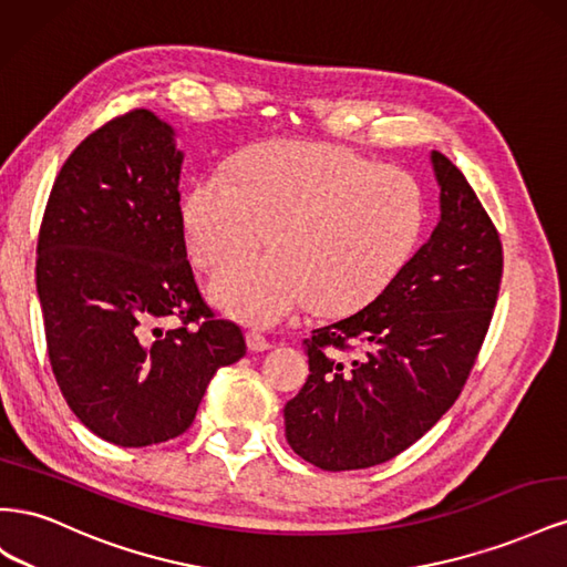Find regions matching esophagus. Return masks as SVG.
<instances>
[{"label":"esophagus","instance_id":"esophagus-1","mask_svg":"<svg viewBox=\"0 0 567 567\" xmlns=\"http://www.w3.org/2000/svg\"><path fill=\"white\" fill-rule=\"evenodd\" d=\"M248 348L252 350V352H265V350H269V348H274V342L262 333V331H250L248 333Z\"/></svg>","mask_w":567,"mask_h":567}]
</instances>
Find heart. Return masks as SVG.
<instances>
[{
    "instance_id": "1",
    "label": "heart",
    "mask_w": 567,
    "mask_h": 567,
    "mask_svg": "<svg viewBox=\"0 0 567 567\" xmlns=\"http://www.w3.org/2000/svg\"><path fill=\"white\" fill-rule=\"evenodd\" d=\"M425 221L419 182L357 153L312 142L257 148L205 175L184 203L186 244L205 271L262 248L213 286L248 323L271 326L312 305L350 315L379 298L414 252Z\"/></svg>"
}]
</instances>
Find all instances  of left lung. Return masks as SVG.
<instances>
[{"label": "left lung", "mask_w": 567, "mask_h": 567, "mask_svg": "<svg viewBox=\"0 0 567 567\" xmlns=\"http://www.w3.org/2000/svg\"><path fill=\"white\" fill-rule=\"evenodd\" d=\"M440 221L364 310L302 340L310 375L284 409L286 440L321 471L409 450L466 385L499 296L504 250L461 169L433 151Z\"/></svg>", "instance_id": "8db88e82"}]
</instances>
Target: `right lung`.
I'll list each match as a JSON object with an SVG mask.
<instances>
[{
	"label": "right lung",
	"instance_id": "obj_1",
	"mask_svg": "<svg viewBox=\"0 0 567 567\" xmlns=\"http://www.w3.org/2000/svg\"><path fill=\"white\" fill-rule=\"evenodd\" d=\"M182 161L161 117L117 115L68 156L40 225L51 371L73 414L117 447L182 435L215 371L246 354L186 260ZM173 316L181 323L163 330Z\"/></svg>",
	"mask_w": 567,
	"mask_h": 567
}]
</instances>
